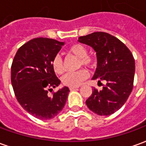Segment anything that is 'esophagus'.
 I'll use <instances>...</instances> for the list:
<instances>
[{
    "label": "esophagus",
    "instance_id": "34e87169",
    "mask_svg": "<svg viewBox=\"0 0 146 146\" xmlns=\"http://www.w3.org/2000/svg\"><path fill=\"white\" fill-rule=\"evenodd\" d=\"M79 87H70V91H73V90H75V89H77Z\"/></svg>",
    "mask_w": 146,
    "mask_h": 146
}]
</instances>
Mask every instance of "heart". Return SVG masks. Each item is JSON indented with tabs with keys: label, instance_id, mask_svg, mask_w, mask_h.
<instances>
[{
	"label": "heart",
	"instance_id": "1",
	"mask_svg": "<svg viewBox=\"0 0 146 146\" xmlns=\"http://www.w3.org/2000/svg\"><path fill=\"white\" fill-rule=\"evenodd\" d=\"M70 55L79 58V67L82 66L88 68H93L96 65V59L92 55L88 54V49L81 44H75L70 46L68 49ZM51 66L57 75H62L65 72L63 61L58 55L54 56L51 61ZM88 73L85 69H81L74 73H68L62 77L64 85L68 87H78L81 83L88 78Z\"/></svg>",
	"mask_w": 146,
	"mask_h": 146
}]
</instances>
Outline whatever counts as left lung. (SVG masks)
Returning a JSON list of instances; mask_svg holds the SVG:
<instances>
[{
    "instance_id": "left-lung-1",
    "label": "left lung",
    "mask_w": 146,
    "mask_h": 146,
    "mask_svg": "<svg viewBox=\"0 0 146 146\" xmlns=\"http://www.w3.org/2000/svg\"><path fill=\"white\" fill-rule=\"evenodd\" d=\"M78 41L96 52L97 68L92 80L106 83L101 91L94 88L86 105L99 116H109L122 107L133 89L135 63L123 42L104 32L80 36Z\"/></svg>"
}]
</instances>
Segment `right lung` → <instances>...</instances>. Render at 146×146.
Masks as SVG:
<instances>
[{
	"label": "right lung",
	"instance_id": "add662e5",
	"mask_svg": "<svg viewBox=\"0 0 146 146\" xmlns=\"http://www.w3.org/2000/svg\"><path fill=\"white\" fill-rule=\"evenodd\" d=\"M64 44L54 39L34 38L19 48L12 62L11 81L15 97L21 106L37 119L54 118L66 102L68 87L48 94L61 83L51 61Z\"/></svg>",
	"mask_w": 146,
	"mask_h": 146
}]
</instances>
